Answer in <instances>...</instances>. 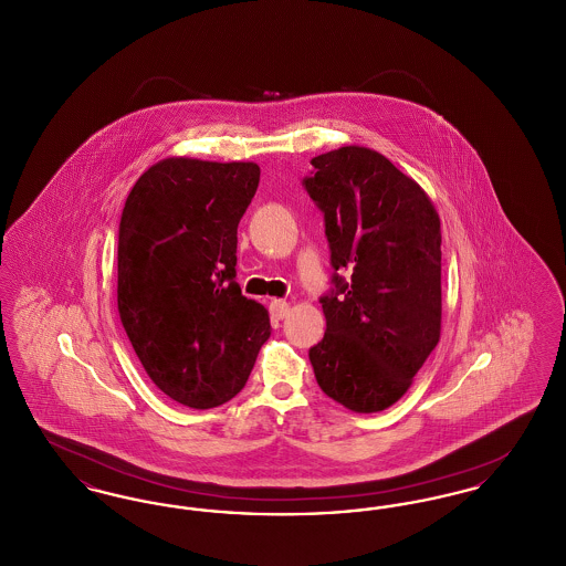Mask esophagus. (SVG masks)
Here are the masks:
<instances>
[{
  "label": "esophagus",
  "mask_w": 566,
  "mask_h": 566,
  "mask_svg": "<svg viewBox=\"0 0 566 566\" xmlns=\"http://www.w3.org/2000/svg\"><path fill=\"white\" fill-rule=\"evenodd\" d=\"M289 312H291V307H289V303L286 301H282V298H273L270 303V314L273 321H282V318H286L289 316Z\"/></svg>",
  "instance_id": "1"
}]
</instances>
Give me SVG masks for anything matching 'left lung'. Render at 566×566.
Returning a JSON list of instances; mask_svg holds the SVG:
<instances>
[{
	"label": "left lung",
	"mask_w": 566,
	"mask_h": 566,
	"mask_svg": "<svg viewBox=\"0 0 566 566\" xmlns=\"http://www.w3.org/2000/svg\"><path fill=\"white\" fill-rule=\"evenodd\" d=\"M335 289L310 348L316 381L356 413L397 403L441 335V222L429 195L384 155L344 146L312 159ZM337 270H348L346 281Z\"/></svg>",
	"instance_id": "left-lung-1"
}]
</instances>
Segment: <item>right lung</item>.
Returning <instances> with one entry per match:
<instances>
[{
  "mask_svg": "<svg viewBox=\"0 0 566 566\" xmlns=\"http://www.w3.org/2000/svg\"><path fill=\"white\" fill-rule=\"evenodd\" d=\"M259 178L256 163L169 157L139 176L120 216V323L157 388L192 409L231 401L270 339L268 310L235 282Z\"/></svg>",
  "mask_w": 566,
  "mask_h": 566,
  "instance_id": "add662e5",
  "label": "right lung"
}]
</instances>
